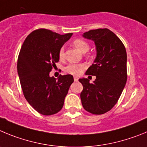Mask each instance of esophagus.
Masks as SVG:
<instances>
[{
	"label": "esophagus",
	"mask_w": 147,
	"mask_h": 147,
	"mask_svg": "<svg viewBox=\"0 0 147 147\" xmlns=\"http://www.w3.org/2000/svg\"><path fill=\"white\" fill-rule=\"evenodd\" d=\"M78 77H74V80H75V81H78Z\"/></svg>",
	"instance_id": "34e87169"
}]
</instances>
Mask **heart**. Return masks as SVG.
Returning <instances> with one entry per match:
<instances>
[{
  "mask_svg": "<svg viewBox=\"0 0 147 147\" xmlns=\"http://www.w3.org/2000/svg\"><path fill=\"white\" fill-rule=\"evenodd\" d=\"M74 47L77 48L81 53H86L89 50V44L86 40L83 39H76L72 42ZM64 48L61 47L59 52V56L60 59L64 58ZM86 68V65L83 63L80 64H69L65 67L64 70L66 72L73 75H79L83 72V70Z\"/></svg>",
  "mask_w": 147,
  "mask_h": 147,
  "instance_id": "heart-1",
  "label": "heart"
}]
</instances>
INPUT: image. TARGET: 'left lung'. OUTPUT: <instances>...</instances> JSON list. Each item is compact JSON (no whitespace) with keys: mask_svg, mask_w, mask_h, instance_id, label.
<instances>
[{"mask_svg":"<svg viewBox=\"0 0 147 147\" xmlns=\"http://www.w3.org/2000/svg\"><path fill=\"white\" fill-rule=\"evenodd\" d=\"M83 37L94 41L96 57L86 75L96 76L93 83L79 79L83 89L80 99L83 108L93 114L109 111L118 102L127 79V53L119 38L108 28L90 30Z\"/></svg>","mask_w":147,"mask_h":147,"instance_id":"obj_1","label":"left lung"}]
</instances>
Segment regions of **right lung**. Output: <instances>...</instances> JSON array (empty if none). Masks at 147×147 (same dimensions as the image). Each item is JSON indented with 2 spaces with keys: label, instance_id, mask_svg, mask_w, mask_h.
Listing matches in <instances>:
<instances>
[{
  "label": "right lung",
  "instance_id": "1",
  "mask_svg": "<svg viewBox=\"0 0 147 147\" xmlns=\"http://www.w3.org/2000/svg\"><path fill=\"white\" fill-rule=\"evenodd\" d=\"M72 35L36 29L26 37L20 51L18 72L25 98L45 116L60 111L74 81L71 75H61L58 79L50 77L59 61V50Z\"/></svg>",
  "mask_w": 147,
  "mask_h": 147
}]
</instances>
